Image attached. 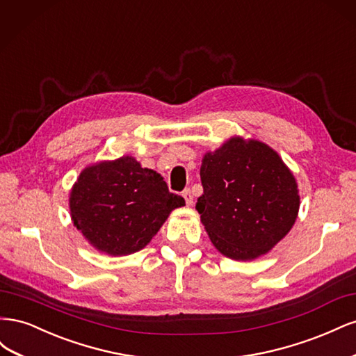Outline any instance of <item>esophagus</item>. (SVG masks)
Instances as JSON below:
<instances>
[{
	"label": "esophagus",
	"mask_w": 356,
	"mask_h": 356,
	"mask_svg": "<svg viewBox=\"0 0 356 356\" xmlns=\"http://www.w3.org/2000/svg\"><path fill=\"white\" fill-rule=\"evenodd\" d=\"M182 196H184L187 204H191V203H193V195H191V190H190V188H186L184 191H182Z\"/></svg>",
	"instance_id": "34e87169"
}]
</instances>
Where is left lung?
Returning <instances> with one entry per match:
<instances>
[{
    "label": "left lung",
    "mask_w": 356,
    "mask_h": 356,
    "mask_svg": "<svg viewBox=\"0 0 356 356\" xmlns=\"http://www.w3.org/2000/svg\"><path fill=\"white\" fill-rule=\"evenodd\" d=\"M196 209L212 243L233 260L266 254L291 230L300 197L282 159L263 143L232 138L202 160Z\"/></svg>",
    "instance_id": "left-lung-1"
}]
</instances>
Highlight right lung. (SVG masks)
Returning a JSON list of instances; mask_svg holds the SVG:
<instances>
[{
	"instance_id": "obj_1",
	"label": "right lung",
	"mask_w": 356,
	"mask_h": 356,
	"mask_svg": "<svg viewBox=\"0 0 356 356\" xmlns=\"http://www.w3.org/2000/svg\"><path fill=\"white\" fill-rule=\"evenodd\" d=\"M182 204L184 199L169 191L160 174L129 156L84 169L70 199L75 227L110 255L143 250Z\"/></svg>"
}]
</instances>
